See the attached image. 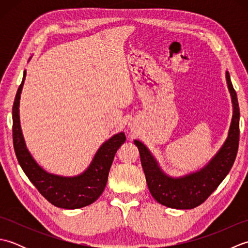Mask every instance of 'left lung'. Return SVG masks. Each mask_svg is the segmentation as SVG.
I'll return each mask as SVG.
<instances>
[{"label": "left lung", "mask_w": 248, "mask_h": 248, "mask_svg": "<svg viewBox=\"0 0 248 248\" xmlns=\"http://www.w3.org/2000/svg\"><path fill=\"white\" fill-rule=\"evenodd\" d=\"M226 78L233 104L229 134L217 155L202 170L182 178L168 177L160 170L146 146L140 140L134 141L140 151L147 186L152 197L161 204L182 210L198 207L217 188L232 167L239 149L240 108L228 71L226 72Z\"/></svg>", "instance_id": "8db88e82"}]
</instances>
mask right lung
Wrapping results in <instances>:
<instances>
[{
  "label": "right lung",
  "mask_w": 248,
  "mask_h": 248,
  "mask_svg": "<svg viewBox=\"0 0 248 248\" xmlns=\"http://www.w3.org/2000/svg\"><path fill=\"white\" fill-rule=\"evenodd\" d=\"M25 75L24 71L22 83L18 88L13 105V141L19 164L38 192L55 207L62 209L86 207L96 202L103 193L115 154L125 141V135L120 132L105 141L99 148L87 170L80 176L66 178L45 171L31 156L21 132L19 100Z\"/></svg>",
  "instance_id": "add662e5"
}]
</instances>
